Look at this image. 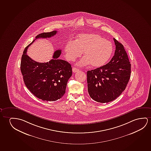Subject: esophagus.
<instances>
[{
    "mask_svg": "<svg viewBox=\"0 0 151 151\" xmlns=\"http://www.w3.org/2000/svg\"><path fill=\"white\" fill-rule=\"evenodd\" d=\"M73 72L74 73H76L77 72H78L79 70L78 68H72Z\"/></svg>",
    "mask_w": 151,
    "mask_h": 151,
    "instance_id": "esophagus-1",
    "label": "esophagus"
}]
</instances>
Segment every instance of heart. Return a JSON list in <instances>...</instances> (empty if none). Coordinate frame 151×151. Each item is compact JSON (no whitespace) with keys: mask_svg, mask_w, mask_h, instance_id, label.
<instances>
[{"mask_svg":"<svg viewBox=\"0 0 151 151\" xmlns=\"http://www.w3.org/2000/svg\"><path fill=\"white\" fill-rule=\"evenodd\" d=\"M64 52L68 61H75L83 52V57L77 63L79 66L91 64L93 68L104 65L111 57L113 46L111 42L96 34H81L74 41L70 40L64 47Z\"/></svg>","mask_w":151,"mask_h":151,"instance_id":"obj_1","label":"heart"}]
</instances>
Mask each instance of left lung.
Here are the masks:
<instances>
[{
  "instance_id": "obj_1",
  "label": "left lung",
  "mask_w": 151,
  "mask_h": 151,
  "mask_svg": "<svg viewBox=\"0 0 151 151\" xmlns=\"http://www.w3.org/2000/svg\"><path fill=\"white\" fill-rule=\"evenodd\" d=\"M116 50L106 65L88 70V91L93 100L108 103L125 90L131 75V64L122 44L114 38Z\"/></svg>"
}]
</instances>
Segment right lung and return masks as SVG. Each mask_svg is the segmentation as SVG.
Masks as SVG:
<instances>
[{"label": "right lung", "mask_w": 151, "mask_h": 151, "mask_svg": "<svg viewBox=\"0 0 151 151\" xmlns=\"http://www.w3.org/2000/svg\"><path fill=\"white\" fill-rule=\"evenodd\" d=\"M57 31L37 35L35 40L25 48L21 61V71L24 83L35 96L42 100L55 101L65 93L68 81L72 75L71 65L58 59L61 50L55 51L53 59L46 63L35 61L27 55L29 46L37 38H47L55 36Z\"/></svg>", "instance_id": "add662e5"}]
</instances>
